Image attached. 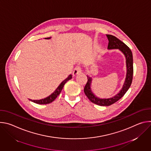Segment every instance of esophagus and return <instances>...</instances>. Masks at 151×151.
Returning a JSON list of instances; mask_svg holds the SVG:
<instances>
[{"label":"esophagus","instance_id":"obj_1","mask_svg":"<svg viewBox=\"0 0 151 151\" xmlns=\"http://www.w3.org/2000/svg\"><path fill=\"white\" fill-rule=\"evenodd\" d=\"M81 71H82V70H81V66H76V67L75 68V69H74V70H73V76H76V75H77L78 74L80 73L81 72Z\"/></svg>","mask_w":151,"mask_h":151}]
</instances>
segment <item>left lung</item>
Masks as SVG:
<instances>
[{"label":"left lung","instance_id":"8db88e82","mask_svg":"<svg viewBox=\"0 0 151 151\" xmlns=\"http://www.w3.org/2000/svg\"><path fill=\"white\" fill-rule=\"evenodd\" d=\"M107 39L109 40V44L107 46L108 49H119L121 51L125 56L126 58V64H127V76L125 78V81L124 83L123 87L120 91L119 93L117 94L115 97L110 99H99L96 97L91 91L90 85L91 82V78L87 76V82L85 85L84 87V93L88 97V99L93 103L101 106H110L117 101H118L121 98H122L124 95L126 93L128 90L131 86L133 75V54L131 50L127 45H126L123 42L118 39L115 36L111 35H106Z\"/></svg>","mask_w":151,"mask_h":151}]
</instances>
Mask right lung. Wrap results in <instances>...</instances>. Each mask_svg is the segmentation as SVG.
Masks as SVG:
<instances>
[{
    "instance_id": "obj_1",
    "label": "right lung",
    "mask_w": 151,
    "mask_h": 151,
    "mask_svg": "<svg viewBox=\"0 0 151 151\" xmlns=\"http://www.w3.org/2000/svg\"><path fill=\"white\" fill-rule=\"evenodd\" d=\"M51 37H47V38H45L47 39H50ZM72 78V75H70L65 80H64L61 83L60 85L58 86V88L56 89V90L52 94H51L50 96H48V97L45 98V99H41V100H32L31 99H29L30 101L35 103H37V104H49L51 102H52L57 97V96L60 94L64 84H65L69 80L71 79Z\"/></svg>"
}]
</instances>
